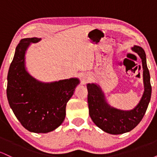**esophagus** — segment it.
Here are the masks:
<instances>
[{
  "label": "esophagus",
  "instance_id": "obj_1",
  "mask_svg": "<svg viewBox=\"0 0 157 157\" xmlns=\"http://www.w3.org/2000/svg\"><path fill=\"white\" fill-rule=\"evenodd\" d=\"M89 80V76H88V75H84V76H82V83L85 84L86 82H87Z\"/></svg>",
  "mask_w": 157,
  "mask_h": 157
}]
</instances>
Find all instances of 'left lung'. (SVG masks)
Returning <instances> with one entry per match:
<instances>
[{
    "label": "left lung",
    "mask_w": 157,
    "mask_h": 157,
    "mask_svg": "<svg viewBox=\"0 0 157 157\" xmlns=\"http://www.w3.org/2000/svg\"><path fill=\"white\" fill-rule=\"evenodd\" d=\"M131 49L140 56L143 68L144 92L134 109L123 111L111 107L106 101L105 94L99 85L87 84L90 117L97 127L111 134H122L133 130L143 118L151 100L150 73L147 66L145 52L139 46H134Z\"/></svg>",
    "instance_id": "1"
}]
</instances>
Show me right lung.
<instances>
[{
	"label": "right lung",
	"instance_id": "1",
	"mask_svg": "<svg viewBox=\"0 0 157 157\" xmlns=\"http://www.w3.org/2000/svg\"><path fill=\"white\" fill-rule=\"evenodd\" d=\"M41 38L22 39L15 48L7 76L6 95L9 104L26 130L48 133L63 122L66 107L80 83L78 78L44 82L33 77L26 68L25 55L31 44Z\"/></svg>",
	"mask_w": 157,
	"mask_h": 157
}]
</instances>
